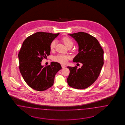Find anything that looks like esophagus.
Returning <instances> with one entry per match:
<instances>
[{"mask_svg": "<svg viewBox=\"0 0 125 125\" xmlns=\"http://www.w3.org/2000/svg\"><path fill=\"white\" fill-rule=\"evenodd\" d=\"M61 67H62V68H64L66 67V66L65 65H63V64H61Z\"/></svg>", "mask_w": 125, "mask_h": 125, "instance_id": "esophagus-1", "label": "esophagus"}]
</instances>
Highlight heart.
Wrapping results in <instances>:
<instances>
[{"label": "heart", "instance_id": "b5f03b06", "mask_svg": "<svg viewBox=\"0 0 125 125\" xmlns=\"http://www.w3.org/2000/svg\"><path fill=\"white\" fill-rule=\"evenodd\" d=\"M62 41L64 43L65 45L67 47L69 45L72 44L73 45V42L72 40L68 37H64L62 38ZM56 42L55 40H53L51 42L50 44V49L53 50L55 48V45H56ZM70 56L68 55H64V54H58L57 55L55 56L53 58V60L57 62L60 63L62 64H65L67 62L68 60L70 59Z\"/></svg>", "mask_w": 125, "mask_h": 125}]
</instances>
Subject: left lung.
I'll use <instances>...</instances> for the list:
<instances>
[{
    "instance_id": "8db88e82",
    "label": "left lung",
    "mask_w": 125,
    "mask_h": 125,
    "mask_svg": "<svg viewBox=\"0 0 125 125\" xmlns=\"http://www.w3.org/2000/svg\"><path fill=\"white\" fill-rule=\"evenodd\" d=\"M78 45V53L73 60L79 62L81 68L68 66L67 83L71 87L82 89L90 86L97 79L104 64V51L98 40L84 32L68 34Z\"/></svg>"
}]
</instances>
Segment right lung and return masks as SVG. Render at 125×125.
Here are the masks:
<instances>
[{
    "label": "right lung",
    "mask_w": 125,
    "mask_h": 125,
    "mask_svg": "<svg viewBox=\"0 0 125 125\" xmlns=\"http://www.w3.org/2000/svg\"><path fill=\"white\" fill-rule=\"evenodd\" d=\"M60 33L38 32L25 40L18 54L20 71L27 84L37 91H43L53 85L54 76L61 69L60 63L52 62L42 65L43 58L50 53V44Z\"/></svg>",
    "instance_id": "add662e5"
}]
</instances>
